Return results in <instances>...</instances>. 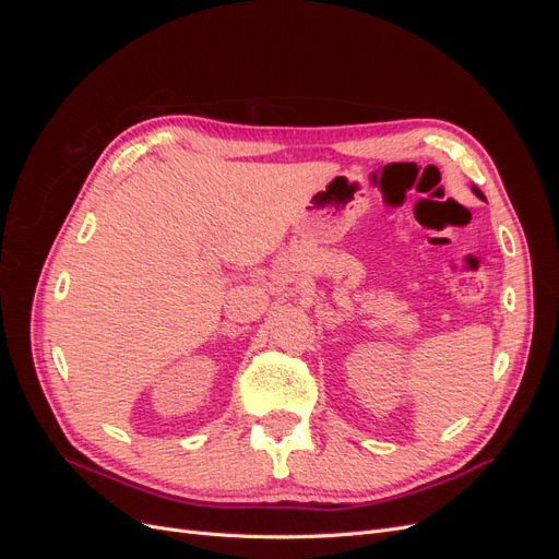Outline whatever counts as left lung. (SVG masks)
<instances>
[{
    "label": "left lung",
    "mask_w": 559,
    "mask_h": 559,
    "mask_svg": "<svg viewBox=\"0 0 559 559\" xmlns=\"http://www.w3.org/2000/svg\"><path fill=\"white\" fill-rule=\"evenodd\" d=\"M471 189H473V193H476L478 198H483V200H485V195H483V191L478 189V186H471Z\"/></svg>",
    "instance_id": "1"
}]
</instances>
